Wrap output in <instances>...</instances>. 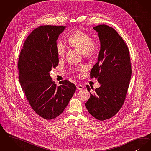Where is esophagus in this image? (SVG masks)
<instances>
[{"label":"esophagus","instance_id":"obj_1","mask_svg":"<svg viewBox=\"0 0 151 151\" xmlns=\"http://www.w3.org/2000/svg\"><path fill=\"white\" fill-rule=\"evenodd\" d=\"M76 88H77V89H78L79 90H81V89H84V86L83 85L78 84L76 86Z\"/></svg>","mask_w":151,"mask_h":151}]
</instances>
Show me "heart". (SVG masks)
Masks as SVG:
<instances>
[{
	"label": "heart",
	"mask_w": 151,
	"mask_h": 151,
	"mask_svg": "<svg viewBox=\"0 0 151 151\" xmlns=\"http://www.w3.org/2000/svg\"><path fill=\"white\" fill-rule=\"evenodd\" d=\"M67 41L72 48L81 52L85 59L93 60L97 57L98 52V42L89 33L81 30L73 31L68 35ZM55 50L57 55L62 58L66 54L67 49L64 42L58 41L55 44ZM78 70L84 71L85 67H79L78 69L73 70V71L75 73Z\"/></svg>",
	"instance_id": "b5f03b06"
}]
</instances>
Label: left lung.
I'll list each match as a JSON object with an SVG mask.
<instances>
[{"instance_id": "1", "label": "left lung", "mask_w": 151, "mask_h": 151, "mask_svg": "<svg viewBox=\"0 0 151 151\" xmlns=\"http://www.w3.org/2000/svg\"><path fill=\"white\" fill-rule=\"evenodd\" d=\"M93 29L98 32L101 49L90 78H97L101 86L91 94L89 85H86L91 97L85 105L91 115L103 121L114 116L122 106L131 78L132 66L127 46L114 29L106 24Z\"/></svg>"}]
</instances>
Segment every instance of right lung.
<instances>
[{
    "mask_svg": "<svg viewBox=\"0 0 151 151\" xmlns=\"http://www.w3.org/2000/svg\"><path fill=\"white\" fill-rule=\"evenodd\" d=\"M63 26H40L24 41L18 57L19 81L31 108L45 120L60 115L76 91L68 80L56 84L49 72L58 66L55 44Z\"/></svg>",
    "mask_w": 151,
    "mask_h": 151,
    "instance_id": "add662e5",
    "label": "right lung"
}]
</instances>
